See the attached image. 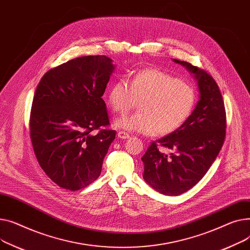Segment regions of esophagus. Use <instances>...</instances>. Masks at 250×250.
Wrapping results in <instances>:
<instances>
[{"mask_svg": "<svg viewBox=\"0 0 250 250\" xmlns=\"http://www.w3.org/2000/svg\"><path fill=\"white\" fill-rule=\"evenodd\" d=\"M117 136H118V138H120V139H128L129 138V134L123 131H119L118 133H117Z\"/></svg>", "mask_w": 250, "mask_h": 250, "instance_id": "esophagus-1", "label": "esophagus"}]
</instances>
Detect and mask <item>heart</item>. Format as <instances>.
Segmentation results:
<instances>
[{
  "label": "heart",
  "instance_id": "1",
  "mask_svg": "<svg viewBox=\"0 0 250 250\" xmlns=\"http://www.w3.org/2000/svg\"><path fill=\"white\" fill-rule=\"evenodd\" d=\"M108 105L125 114L139 102V112L116 120L115 126L145 135H167L181 128L193 114L198 95L195 87L169 73L147 67L137 70L130 82L115 81L109 87Z\"/></svg>",
  "mask_w": 250,
  "mask_h": 250
}]
</instances>
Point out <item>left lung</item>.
Instances as JSON below:
<instances>
[{"label":"left lung","mask_w":250,"mask_h":250,"mask_svg":"<svg viewBox=\"0 0 250 250\" xmlns=\"http://www.w3.org/2000/svg\"><path fill=\"white\" fill-rule=\"evenodd\" d=\"M172 61L193 73L200 99L188 120L152 142L141 160L146 183L160 194L179 196L202 180L219 154L226 134V113L219 86L207 71L187 62ZM157 144L174 152L167 156L159 152Z\"/></svg>","instance_id":"8db88e82"}]
</instances>
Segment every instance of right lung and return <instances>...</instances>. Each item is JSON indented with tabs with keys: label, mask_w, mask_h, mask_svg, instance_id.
<instances>
[{
	"label": "right lung",
	"mask_w": 250,
	"mask_h": 250,
	"mask_svg": "<svg viewBox=\"0 0 250 250\" xmlns=\"http://www.w3.org/2000/svg\"><path fill=\"white\" fill-rule=\"evenodd\" d=\"M112 62L105 55L75 58L48 70L36 87L31 142L39 166L61 188L79 190L95 182L116 137V131L100 129L110 124L102 96Z\"/></svg>",
	"instance_id": "right-lung-1"
}]
</instances>
